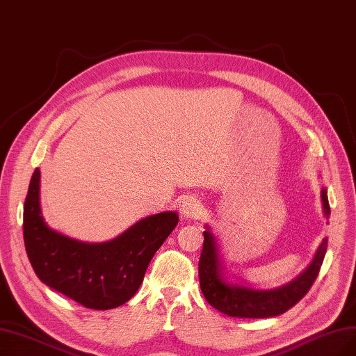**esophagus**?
Segmentation results:
<instances>
[{
    "mask_svg": "<svg viewBox=\"0 0 356 356\" xmlns=\"http://www.w3.org/2000/svg\"><path fill=\"white\" fill-rule=\"evenodd\" d=\"M179 211L184 219H197L202 213V204L195 197H186L181 203Z\"/></svg>",
    "mask_w": 356,
    "mask_h": 356,
    "instance_id": "34e87169",
    "label": "esophagus"
}]
</instances>
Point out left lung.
<instances>
[{
  "mask_svg": "<svg viewBox=\"0 0 356 356\" xmlns=\"http://www.w3.org/2000/svg\"><path fill=\"white\" fill-rule=\"evenodd\" d=\"M320 194L323 215L325 219H329L330 206L327 188L321 187ZM204 227L203 251L198 261L200 288L207 302L229 317L268 318L286 312L298 301H301L312 286L327 251V238H324L314 254V259L300 276L279 288L260 289L226 276L227 270L220 254L218 238L209 225Z\"/></svg>",
  "mask_w": 356,
  "mask_h": 356,
  "instance_id": "1",
  "label": "left lung"
}]
</instances>
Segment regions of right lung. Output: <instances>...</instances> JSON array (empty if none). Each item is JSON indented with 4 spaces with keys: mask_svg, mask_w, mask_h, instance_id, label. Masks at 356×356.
Here are the masks:
<instances>
[{
    "mask_svg": "<svg viewBox=\"0 0 356 356\" xmlns=\"http://www.w3.org/2000/svg\"><path fill=\"white\" fill-rule=\"evenodd\" d=\"M39 190L36 168L23 209L24 247L36 276L86 308L111 309L130 301L154 252L175 229L178 213L147 216L105 243H84L48 226Z\"/></svg>",
    "mask_w": 356,
    "mask_h": 356,
    "instance_id": "obj_1",
    "label": "right lung"
}]
</instances>
